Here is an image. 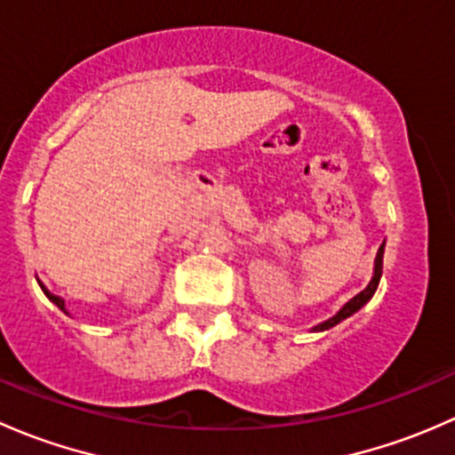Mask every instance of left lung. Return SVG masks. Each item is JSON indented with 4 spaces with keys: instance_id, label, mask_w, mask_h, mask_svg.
<instances>
[{
    "instance_id": "left-lung-1",
    "label": "left lung",
    "mask_w": 455,
    "mask_h": 455,
    "mask_svg": "<svg viewBox=\"0 0 455 455\" xmlns=\"http://www.w3.org/2000/svg\"><path fill=\"white\" fill-rule=\"evenodd\" d=\"M383 249H385V244H380L379 253H376V259H374V275H371V282L368 283V286H365L363 291L359 292V295L352 297V299L347 301V304L343 306V308L339 310L337 315L330 316V319H328V321H323V323L315 325V328H313L315 332H321V330H330V328H334V325L341 323L343 319H347V316L355 315L356 310L363 308V306L368 304V301L371 299V297H374L376 288H379V282H380V275H383Z\"/></svg>"
}]
</instances>
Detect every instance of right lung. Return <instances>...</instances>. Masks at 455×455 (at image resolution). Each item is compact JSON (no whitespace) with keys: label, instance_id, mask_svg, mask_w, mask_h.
<instances>
[{"label":"right lung","instance_id":"add662e5","mask_svg":"<svg viewBox=\"0 0 455 455\" xmlns=\"http://www.w3.org/2000/svg\"><path fill=\"white\" fill-rule=\"evenodd\" d=\"M39 286H41V291H44V295H45V297H48V299H50V301H52V304H54V306H59V308H61V310H63V313H66V315H68V310H66V301H63V299H61V297L52 295V292H50V291H48V288H45V286H44V283H41V282H39Z\"/></svg>","mask_w":455,"mask_h":455}]
</instances>
